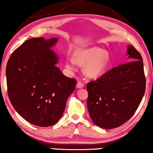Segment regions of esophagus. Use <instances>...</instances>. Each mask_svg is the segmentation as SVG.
I'll list each match as a JSON object with an SVG mask.
<instances>
[{
  "mask_svg": "<svg viewBox=\"0 0 153 153\" xmlns=\"http://www.w3.org/2000/svg\"><path fill=\"white\" fill-rule=\"evenodd\" d=\"M76 86H77V88H82L84 87V85L83 83L81 82H78L77 83Z\"/></svg>",
  "mask_w": 153,
  "mask_h": 153,
  "instance_id": "obj_1",
  "label": "esophagus"
}]
</instances>
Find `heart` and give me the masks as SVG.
<instances>
[{
    "label": "heart",
    "instance_id": "obj_1",
    "mask_svg": "<svg viewBox=\"0 0 153 153\" xmlns=\"http://www.w3.org/2000/svg\"><path fill=\"white\" fill-rule=\"evenodd\" d=\"M74 60L71 58L66 61V67L74 70L75 62L83 67L84 74L91 78H97L105 72L108 67L110 56L106 51L97 47H91L76 52Z\"/></svg>",
    "mask_w": 153,
    "mask_h": 153
}]
</instances>
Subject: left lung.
I'll return each instance as SVG.
<instances>
[{
    "label": "left lung",
    "instance_id": "obj_1",
    "mask_svg": "<svg viewBox=\"0 0 153 153\" xmlns=\"http://www.w3.org/2000/svg\"><path fill=\"white\" fill-rule=\"evenodd\" d=\"M127 47L131 62L113 68L86 86L88 113L93 123L102 128H115L126 122L144 95L142 57L133 46Z\"/></svg>",
    "mask_w": 153,
    "mask_h": 153
}]
</instances>
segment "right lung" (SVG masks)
I'll return each instance as SVG.
<instances>
[{
    "label": "right lung",
    "mask_w": 153,
    "mask_h": 153,
    "mask_svg": "<svg viewBox=\"0 0 153 153\" xmlns=\"http://www.w3.org/2000/svg\"><path fill=\"white\" fill-rule=\"evenodd\" d=\"M58 39L34 38L11 53L6 67L8 96L19 115L38 126H53L62 117L76 80L66 77L56 65L51 48Z\"/></svg>",
    "instance_id": "add662e5"
}]
</instances>
